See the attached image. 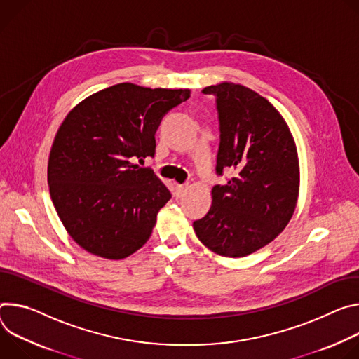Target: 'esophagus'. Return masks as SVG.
<instances>
[{"instance_id": "esophagus-1", "label": "esophagus", "mask_w": 359, "mask_h": 359, "mask_svg": "<svg viewBox=\"0 0 359 359\" xmlns=\"http://www.w3.org/2000/svg\"><path fill=\"white\" fill-rule=\"evenodd\" d=\"M187 188H188V185H185V184H178V185H177V189H178V194H181V195H184V194H185V191H187Z\"/></svg>"}]
</instances>
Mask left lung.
Returning a JSON list of instances; mask_svg holds the SVG:
<instances>
[{
	"label": "left lung",
	"mask_w": 359,
	"mask_h": 359,
	"mask_svg": "<svg viewBox=\"0 0 359 359\" xmlns=\"http://www.w3.org/2000/svg\"><path fill=\"white\" fill-rule=\"evenodd\" d=\"M215 97L219 121L212 205L194 221L205 247L224 257H245L265 247L288 225L299 191V164L292 134L281 114L255 91L232 83L203 90Z\"/></svg>",
	"instance_id": "1"
}]
</instances>
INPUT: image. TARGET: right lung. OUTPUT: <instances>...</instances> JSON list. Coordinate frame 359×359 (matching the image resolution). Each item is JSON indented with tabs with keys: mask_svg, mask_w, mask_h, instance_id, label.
<instances>
[{
	"mask_svg": "<svg viewBox=\"0 0 359 359\" xmlns=\"http://www.w3.org/2000/svg\"><path fill=\"white\" fill-rule=\"evenodd\" d=\"M189 90L116 84L79 102L61 124L48 161L53 204L72 240L86 251L121 259L151 236L171 192L151 168L155 133Z\"/></svg>",
	"mask_w": 359,
	"mask_h": 359,
	"instance_id": "add662e5",
	"label": "right lung"
}]
</instances>
